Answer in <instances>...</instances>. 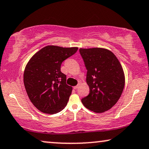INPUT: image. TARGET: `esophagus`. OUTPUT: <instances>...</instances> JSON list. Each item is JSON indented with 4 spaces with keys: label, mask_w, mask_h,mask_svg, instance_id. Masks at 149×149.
I'll list each match as a JSON object with an SVG mask.
<instances>
[{
    "label": "esophagus",
    "mask_w": 149,
    "mask_h": 149,
    "mask_svg": "<svg viewBox=\"0 0 149 149\" xmlns=\"http://www.w3.org/2000/svg\"><path fill=\"white\" fill-rule=\"evenodd\" d=\"M79 85H77V86H74V89H77L79 88Z\"/></svg>",
    "instance_id": "esophagus-1"
}]
</instances>
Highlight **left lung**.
<instances>
[{
    "mask_svg": "<svg viewBox=\"0 0 149 149\" xmlns=\"http://www.w3.org/2000/svg\"><path fill=\"white\" fill-rule=\"evenodd\" d=\"M87 70L89 93L81 100L87 109L100 113L111 109L121 97L125 85L123 68L111 51L103 48L79 49Z\"/></svg>",
    "mask_w": 149,
    "mask_h": 149,
    "instance_id": "obj_1",
    "label": "left lung"
}]
</instances>
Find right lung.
I'll return each mask as SVG.
<instances>
[{
	"instance_id": "add662e5",
	"label": "right lung",
	"mask_w": 149,
	"mask_h": 149,
	"mask_svg": "<svg viewBox=\"0 0 149 149\" xmlns=\"http://www.w3.org/2000/svg\"><path fill=\"white\" fill-rule=\"evenodd\" d=\"M78 47L48 45L36 52L26 65L24 83L28 97L38 110L55 114L66 107L72 87L66 84L61 64Z\"/></svg>"
}]
</instances>
